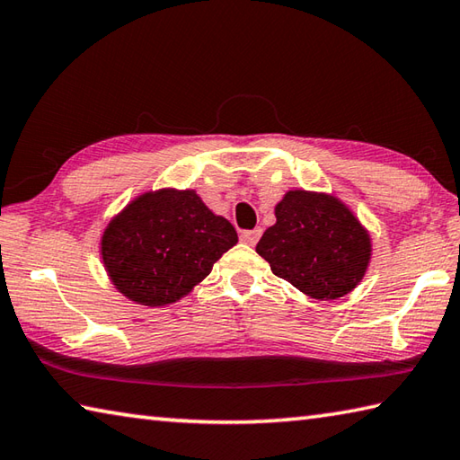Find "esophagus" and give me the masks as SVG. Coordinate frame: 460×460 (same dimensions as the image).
Returning <instances> with one entry per match:
<instances>
[{"label":"esophagus","instance_id":"1","mask_svg":"<svg viewBox=\"0 0 460 460\" xmlns=\"http://www.w3.org/2000/svg\"><path fill=\"white\" fill-rule=\"evenodd\" d=\"M260 234H262V230L260 228H254V230H244L240 234V240L244 242V244H248V246H254L256 242L260 240Z\"/></svg>","mask_w":460,"mask_h":460}]
</instances>
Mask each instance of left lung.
Instances as JSON below:
<instances>
[{
    "instance_id": "obj_1",
    "label": "left lung",
    "mask_w": 460,
    "mask_h": 460,
    "mask_svg": "<svg viewBox=\"0 0 460 460\" xmlns=\"http://www.w3.org/2000/svg\"><path fill=\"white\" fill-rule=\"evenodd\" d=\"M256 252L300 292L334 300L365 276L370 238L336 198L294 190L276 206V224L260 238Z\"/></svg>"
}]
</instances>
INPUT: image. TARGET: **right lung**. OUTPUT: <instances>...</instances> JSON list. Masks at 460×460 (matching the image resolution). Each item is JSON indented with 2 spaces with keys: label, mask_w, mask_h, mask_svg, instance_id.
I'll return each instance as SVG.
<instances>
[{
  "label": "right lung",
  "mask_w": 460,
  "mask_h": 460,
  "mask_svg": "<svg viewBox=\"0 0 460 460\" xmlns=\"http://www.w3.org/2000/svg\"><path fill=\"white\" fill-rule=\"evenodd\" d=\"M238 242L232 224L214 216L192 190L144 194L110 222L102 258L129 300L164 306L184 296Z\"/></svg>",
  "instance_id": "right-lung-1"
}]
</instances>
